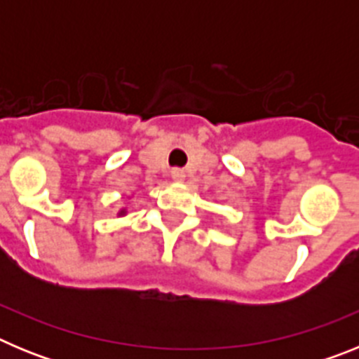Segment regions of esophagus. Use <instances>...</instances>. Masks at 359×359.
<instances>
[{"label":"esophagus","instance_id":"1","mask_svg":"<svg viewBox=\"0 0 359 359\" xmlns=\"http://www.w3.org/2000/svg\"><path fill=\"white\" fill-rule=\"evenodd\" d=\"M172 180H176V182H182L183 177H185V172H183L182 169H172Z\"/></svg>","mask_w":359,"mask_h":359}]
</instances>
